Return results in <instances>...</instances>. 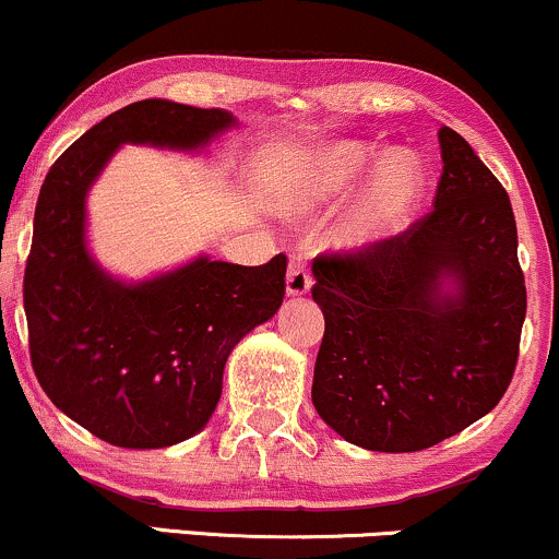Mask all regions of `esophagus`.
<instances>
[{
	"label": "esophagus",
	"mask_w": 559,
	"mask_h": 559,
	"mask_svg": "<svg viewBox=\"0 0 559 559\" xmlns=\"http://www.w3.org/2000/svg\"><path fill=\"white\" fill-rule=\"evenodd\" d=\"M308 290H311V274H308L306 259L304 255H293L290 266H287V295L298 298V295H306Z\"/></svg>",
	"instance_id": "1"
}]
</instances>
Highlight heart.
I'll use <instances>...</instances> for the list:
<instances>
[{
    "mask_svg": "<svg viewBox=\"0 0 559 559\" xmlns=\"http://www.w3.org/2000/svg\"><path fill=\"white\" fill-rule=\"evenodd\" d=\"M371 154V146L360 141H340L311 154L300 164L304 175L277 193L280 212L290 216L319 212L358 180V175L369 167ZM424 186V167L411 151H386L366 175L358 199L340 225V246L366 248L390 238L416 212Z\"/></svg>",
    "mask_w": 559,
    "mask_h": 559,
    "instance_id": "1",
    "label": "heart"
}]
</instances>
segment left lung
Wrapping results in <instances>:
<instances>
[{
	"mask_svg": "<svg viewBox=\"0 0 559 559\" xmlns=\"http://www.w3.org/2000/svg\"><path fill=\"white\" fill-rule=\"evenodd\" d=\"M439 148L424 219L311 269L324 313L313 408L364 450L439 444L487 416L515 371L526 282L513 206L463 135L439 128Z\"/></svg>",
	"mask_w": 559,
	"mask_h": 559,
	"instance_id": "1",
	"label": "left lung"
}]
</instances>
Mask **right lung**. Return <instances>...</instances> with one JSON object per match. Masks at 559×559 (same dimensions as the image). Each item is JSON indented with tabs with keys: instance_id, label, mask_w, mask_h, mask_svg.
<instances>
[{
	"instance_id": "add662e5",
	"label": "right lung",
	"mask_w": 559,
	"mask_h": 559,
	"mask_svg": "<svg viewBox=\"0 0 559 559\" xmlns=\"http://www.w3.org/2000/svg\"><path fill=\"white\" fill-rule=\"evenodd\" d=\"M235 124L225 109L135 102L78 138L38 193L23 280L33 371L64 416L117 448L199 435L233 347L282 306L287 259L240 266L199 255L122 282L85 246V199L122 143L199 151Z\"/></svg>"
}]
</instances>
